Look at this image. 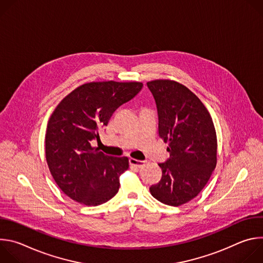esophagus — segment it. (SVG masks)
Returning <instances> with one entry per match:
<instances>
[{
  "label": "esophagus",
  "mask_w": 263,
  "mask_h": 263,
  "mask_svg": "<svg viewBox=\"0 0 263 263\" xmlns=\"http://www.w3.org/2000/svg\"><path fill=\"white\" fill-rule=\"evenodd\" d=\"M129 163H130V165H132V166H135V167H142L143 165H144V161H142V160H137V159H135V158H130L129 159Z\"/></svg>",
  "instance_id": "1"
}]
</instances>
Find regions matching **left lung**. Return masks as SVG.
Returning a JSON list of instances; mask_svg holds the SVG:
<instances>
[{"label": "left lung", "instance_id": "obj_1", "mask_svg": "<svg viewBox=\"0 0 263 263\" xmlns=\"http://www.w3.org/2000/svg\"><path fill=\"white\" fill-rule=\"evenodd\" d=\"M158 111V134L168 143L170 158L159 163L160 181L151 195L170 206L196 198L209 181L217 162V139L209 111L183 84L168 79L146 82Z\"/></svg>", "mask_w": 263, "mask_h": 263}]
</instances>
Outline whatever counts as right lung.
I'll list each match as a JSON object with an SVG mask.
<instances>
[{"label": "right lung", "mask_w": 263, "mask_h": 263, "mask_svg": "<svg viewBox=\"0 0 263 263\" xmlns=\"http://www.w3.org/2000/svg\"><path fill=\"white\" fill-rule=\"evenodd\" d=\"M141 87L136 81L85 83L53 111L46 132V159L55 182L71 200L98 206L119 192L120 176L129 168V159L105 155L91 140H100V131L115 111Z\"/></svg>", "instance_id": "1"}]
</instances>
